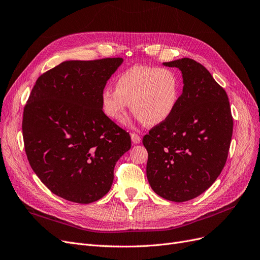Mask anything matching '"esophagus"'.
Here are the masks:
<instances>
[{
    "label": "esophagus",
    "instance_id": "1",
    "mask_svg": "<svg viewBox=\"0 0 260 260\" xmlns=\"http://www.w3.org/2000/svg\"><path fill=\"white\" fill-rule=\"evenodd\" d=\"M131 138H132L133 143H140V141H141V137L139 135H137V134H132Z\"/></svg>",
    "mask_w": 260,
    "mask_h": 260
}]
</instances>
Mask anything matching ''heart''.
Masks as SVG:
<instances>
[{"label": "heart", "mask_w": 260, "mask_h": 260, "mask_svg": "<svg viewBox=\"0 0 260 260\" xmlns=\"http://www.w3.org/2000/svg\"><path fill=\"white\" fill-rule=\"evenodd\" d=\"M115 90L101 92L103 112L114 122H121L131 109L138 121L153 126L174 113L180 100L181 80L177 72L155 66L135 65L115 79Z\"/></svg>", "instance_id": "obj_1"}]
</instances>
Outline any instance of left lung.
Wrapping results in <instances>:
<instances>
[{"instance_id":"left-lung-1","label":"left lung","mask_w":260,"mask_h":260,"mask_svg":"<svg viewBox=\"0 0 260 260\" xmlns=\"http://www.w3.org/2000/svg\"><path fill=\"white\" fill-rule=\"evenodd\" d=\"M182 74L177 108L142 139L147 178L155 193L183 203L203 194L222 172L233 136L227 94L205 66L183 57L162 63Z\"/></svg>"}]
</instances>
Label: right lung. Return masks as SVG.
<instances>
[{
    "instance_id": "1",
    "label": "right lung",
    "mask_w": 260,
    "mask_h": 260,
    "mask_svg": "<svg viewBox=\"0 0 260 260\" xmlns=\"http://www.w3.org/2000/svg\"><path fill=\"white\" fill-rule=\"evenodd\" d=\"M122 57L64 61L43 74L23 111L28 162L53 194L91 204L108 193L131 136L103 112L101 92Z\"/></svg>"
}]
</instances>
